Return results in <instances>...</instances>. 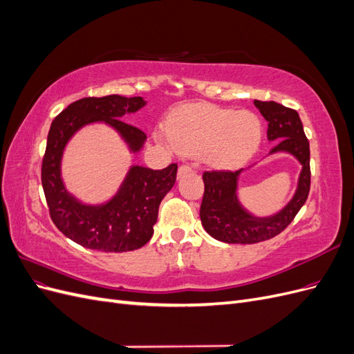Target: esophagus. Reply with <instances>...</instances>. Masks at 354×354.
Segmentation results:
<instances>
[{"label": "esophagus", "mask_w": 354, "mask_h": 354, "mask_svg": "<svg viewBox=\"0 0 354 354\" xmlns=\"http://www.w3.org/2000/svg\"><path fill=\"white\" fill-rule=\"evenodd\" d=\"M190 171H192V167H190L189 164L180 165V167H178V177H181V176H185V174L190 173Z\"/></svg>", "instance_id": "1"}]
</instances>
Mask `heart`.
<instances>
[{
    "label": "heart",
    "mask_w": 354,
    "mask_h": 354,
    "mask_svg": "<svg viewBox=\"0 0 354 354\" xmlns=\"http://www.w3.org/2000/svg\"><path fill=\"white\" fill-rule=\"evenodd\" d=\"M168 137L181 153L202 155L214 167H232L259 145L261 125L251 112L190 104L171 115Z\"/></svg>",
    "instance_id": "heart-1"
}]
</instances>
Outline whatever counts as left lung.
I'll list each match as a JSON object with an SVG mask.
<instances>
[{"mask_svg": "<svg viewBox=\"0 0 354 354\" xmlns=\"http://www.w3.org/2000/svg\"><path fill=\"white\" fill-rule=\"evenodd\" d=\"M254 104L269 122L267 138L274 142L270 153H292L303 169L292 201L276 216L267 218L254 217L239 205L236 183L242 168L205 171L202 174L205 190L199 211L201 221L212 238L226 243H257L274 238L291 224L310 192V145L298 112L276 102L254 100Z\"/></svg>", "mask_w": 354, "mask_h": 354, "instance_id": "left-lung-1", "label": "left lung"}]
</instances>
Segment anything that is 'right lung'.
<instances>
[{
	"label": "right lung",
	"mask_w": 354,
	"mask_h": 354,
	"mask_svg": "<svg viewBox=\"0 0 354 354\" xmlns=\"http://www.w3.org/2000/svg\"><path fill=\"white\" fill-rule=\"evenodd\" d=\"M145 104L143 97L118 94L84 97L71 103L51 122L41 165V183L50 217L65 236L85 248L103 252L142 248L153 234L160 201L176 183L177 164H169L164 169L134 165L116 196L99 207L82 205L63 186L60 159L72 134L85 124L103 121L122 136L131 151H140L146 134L124 122L122 116Z\"/></svg>",
	"instance_id": "right-lung-1"
}]
</instances>
